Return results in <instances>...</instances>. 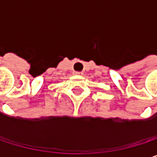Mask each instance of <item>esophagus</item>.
Returning <instances> with one entry per match:
<instances>
[{
	"mask_svg": "<svg viewBox=\"0 0 157 157\" xmlns=\"http://www.w3.org/2000/svg\"><path fill=\"white\" fill-rule=\"evenodd\" d=\"M75 75H82V72H78V71H75V73H74Z\"/></svg>",
	"mask_w": 157,
	"mask_h": 157,
	"instance_id": "obj_1",
	"label": "esophagus"
}]
</instances>
